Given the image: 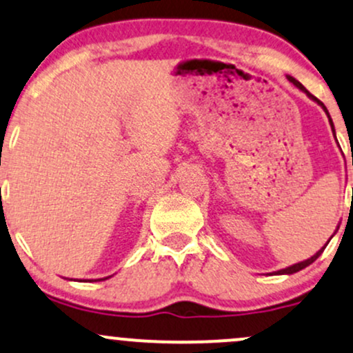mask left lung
Segmentation results:
<instances>
[{
    "label": "left lung",
    "mask_w": 353,
    "mask_h": 353,
    "mask_svg": "<svg viewBox=\"0 0 353 353\" xmlns=\"http://www.w3.org/2000/svg\"><path fill=\"white\" fill-rule=\"evenodd\" d=\"M287 80H288V81H290V83H294V85H295V86H296V88H299V90H302V91H303V93H305V94H307V97H308V98H310V100H314V101L316 103V105H320V106H322V108H323V112H325V113H327V117H328V123H330V126H332V132H334V137H335V130H334V121H332V118H330V113H328V110L325 108V105H323V103H322V101H320V100H319V98H315V97H314V94H312V93H308V91H307V88H305V86L302 85V83H300V81H296L294 77H287ZM335 140H336V137H335ZM339 227H340V225H336V230H339ZM336 230H335V232H334V235H335V233H336ZM334 235H332V236H334ZM332 236H330V239H332ZM328 241H330V240H328ZM328 241H327V243H325V245H323V247H322V248H320V250H319V252H316V253H315V255H314V256H310V259L303 260V262H299V263H295V265H290V267H287V268H282V270L275 272V275H292V273H296V272L303 270V268H305V267H308V265H310V263H314V262H315V260H316V259H319V256H320V255H322V253H323V250H325V247H327V245H328Z\"/></svg>",
    "instance_id": "obj_1"
}]
</instances>
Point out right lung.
I'll list each match as a JSON object with an SVG mask.
<instances>
[{
    "label": "right lung",
    "mask_w": 353,
    "mask_h": 353,
    "mask_svg": "<svg viewBox=\"0 0 353 353\" xmlns=\"http://www.w3.org/2000/svg\"><path fill=\"white\" fill-rule=\"evenodd\" d=\"M106 279H110V276H105V279H98V282H100V280H106ZM90 282H93V280H90ZM94 282H97V280H94Z\"/></svg>",
    "instance_id": "obj_1"
}]
</instances>
